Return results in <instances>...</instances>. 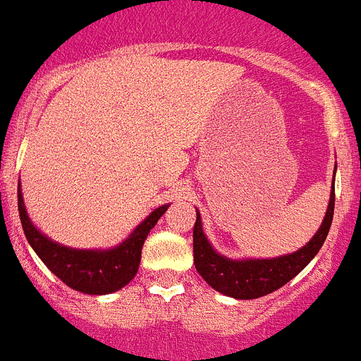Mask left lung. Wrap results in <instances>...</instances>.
<instances>
[{"label": "left lung", "instance_id": "obj_1", "mask_svg": "<svg viewBox=\"0 0 361 361\" xmlns=\"http://www.w3.org/2000/svg\"><path fill=\"white\" fill-rule=\"evenodd\" d=\"M336 171V165H334ZM334 178L329 204L322 225L306 245L293 253L271 259H230L214 250L201 225V214L196 210L194 223V266L210 288L237 300H252L279 290L286 282L297 277L322 248L333 223Z\"/></svg>", "mask_w": 361, "mask_h": 361}]
</instances>
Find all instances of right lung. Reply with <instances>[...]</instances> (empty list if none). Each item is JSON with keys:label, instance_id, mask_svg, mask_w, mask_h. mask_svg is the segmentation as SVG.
<instances>
[{"label": "right lung", "instance_id": "1", "mask_svg": "<svg viewBox=\"0 0 361 361\" xmlns=\"http://www.w3.org/2000/svg\"><path fill=\"white\" fill-rule=\"evenodd\" d=\"M169 204L152 210L120 245L108 250L70 248L44 235L30 221L18 183V210L23 232L37 257L71 290L86 295H108L122 290L133 281L142 259V246Z\"/></svg>", "mask_w": 361, "mask_h": 361}]
</instances>
